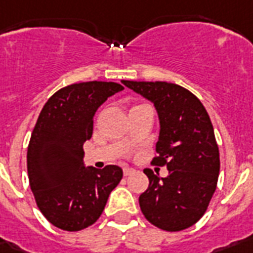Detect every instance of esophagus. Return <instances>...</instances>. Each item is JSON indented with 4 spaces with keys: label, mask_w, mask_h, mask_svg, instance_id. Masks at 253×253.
Instances as JSON below:
<instances>
[{
    "label": "esophagus",
    "mask_w": 253,
    "mask_h": 253,
    "mask_svg": "<svg viewBox=\"0 0 253 253\" xmlns=\"http://www.w3.org/2000/svg\"><path fill=\"white\" fill-rule=\"evenodd\" d=\"M123 173H124L125 177H128V175H130V174L134 173V170L130 169V168H124V170H123Z\"/></svg>",
    "instance_id": "34e87169"
}]
</instances>
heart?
<instances>
[{"instance_id": "b5f03b06", "label": "heart", "mask_w": 253, "mask_h": 253, "mask_svg": "<svg viewBox=\"0 0 253 253\" xmlns=\"http://www.w3.org/2000/svg\"><path fill=\"white\" fill-rule=\"evenodd\" d=\"M134 107H137V105H134ZM132 108H133V107H132Z\"/></svg>"}]
</instances>
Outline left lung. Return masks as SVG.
<instances>
[{
  "instance_id": "8db88e82",
  "label": "left lung",
  "mask_w": 253,
  "mask_h": 253,
  "mask_svg": "<svg viewBox=\"0 0 253 253\" xmlns=\"http://www.w3.org/2000/svg\"><path fill=\"white\" fill-rule=\"evenodd\" d=\"M123 84L153 101L161 130L152 165L169 170L161 179L152 169L144 170L149 186L138 199L141 211L161 230H186L206 212L218 185L220 160L210 116L201 100L178 84Z\"/></svg>"
}]
</instances>
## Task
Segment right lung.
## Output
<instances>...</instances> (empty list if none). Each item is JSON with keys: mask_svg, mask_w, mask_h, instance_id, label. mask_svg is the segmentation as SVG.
Listing matches in <instances>:
<instances>
[{"mask_svg": "<svg viewBox=\"0 0 253 253\" xmlns=\"http://www.w3.org/2000/svg\"><path fill=\"white\" fill-rule=\"evenodd\" d=\"M121 89L113 82L70 84L39 113L27 146L29 182L41 212L60 230L93 224L123 178L116 165L100 170L83 165V144L92 137L96 109Z\"/></svg>", "mask_w": 253, "mask_h": 253, "instance_id": "obj_1", "label": "right lung"}]
</instances>
